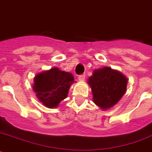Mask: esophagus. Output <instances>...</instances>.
I'll return each instance as SVG.
<instances>
[{
	"label": "esophagus",
	"instance_id": "obj_1",
	"mask_svg": "<svg viewBox=\"0 0 152 152\" xmlns=\"http://www.w3.org/2000/svg\"><path fill=\"white\" fill-rule=\"evenodd\" d=\"M85 74H83V75H79V76H78V80H79V81H83L84 80H85Z\"/></svg>",
	"mask_w": 152,
	"mask_h": 152
}]
</instances>
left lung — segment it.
Returning a JSON list of instances; mask_svg holds the SVG:
<instances>
[{
	"instance_id": "left-lung-1",
	"label": "left lung",
	"mask_w": 152,
	"mask_h": 152,
	"mask_svg": "<svg viewBox=\"0 0 152 152\" xmlns=\"http://www.w3.org/2000/svg\"><path fill=\"white\" fill-rule=\"evenodd\" d=\"M88 83L92 91L95 104L105 110L121 99L126 92L127 78L120 71L105 67L95 70Z\"/></svg>"
}]
</instances>
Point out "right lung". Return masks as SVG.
Returning a JSON list of instances; mask_svg holds the SVG:
<instances>
[{"mask_svg": "<svg viewBox=\"0 0 152 152\" xmlns=\"http://www.w3.org/2000/svg\"><path fill=\"white\" fill-rule=\"evenodd\" d=\"M74 82L72 74L53 67L36 75L32 88L36 96L45 106L56 108L67 98L69 88Z\"/></svg>", "mask_w": 152, "mask_h": 152, "instance_id": "right-lung-1", "label": "right lung"}]
</instances>
